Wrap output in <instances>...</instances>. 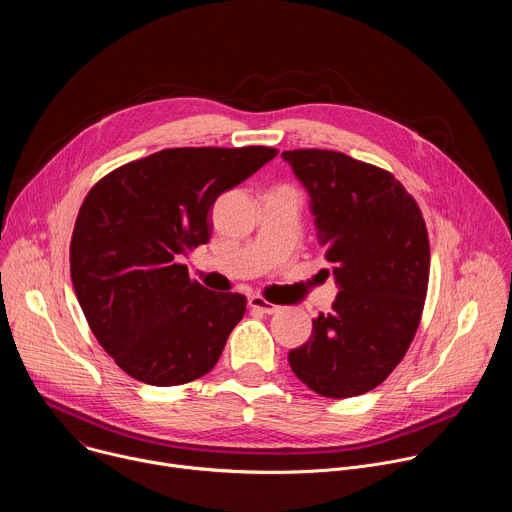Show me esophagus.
<instances>
[{"instance_id":"obj_1","label":"esophagus","mask_w":512,"mask_h":512,"mask_svg":"<svg viewBox=\"0 0 512 512\" xmlns=\"http://www.w3.org/2000/svg\"><path fill=\"white\" fill-rule=\"evenodd\" d=\"M249 306H251L253 310L261 312V314H275V312L279 310V306H275V304L267 302V300H265V298H261V296H253V298L249 300Z\"/></svg>"}]
</instances>
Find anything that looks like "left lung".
Wrapping results in <instances>:
<instances>
[{
    "instance_id": "obj_1",
    "label": "left lung",
    "mask_w": 512,
    "mask_h": 512,
    "mask_svg": "<svg viewBox=\"0 0 512 512\" xmlns=\"http://www.w3.org/2000/svg\"><path fill=\"white\" fill-rule=\"evenodd\" d=\"M312 198L314 223L340 285L310 340L289 350L296 377L322 397L379 387L421 322L429 239L421 208L395 176L332 150L281 154Z\"/></svg>"
}]
</instances>
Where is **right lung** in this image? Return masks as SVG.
<instances>
[{
    "mask_svg": "<svg viewBox=\"0 0 512 512\" xmlns=\"http://www.w3.org/2000/svg\"><path fill=\"white\" fill-rule=\"evenodd\" d=\"M275 156L265 145L170 148L89 190L70 239V279L91 332L129 377L186 385L221 358L247 298L202 287L178 259L208 243L214 200Z\"/></svg>",
    "mask_w": 512,
    "mask_h": 512,
    "instance_id": "right-lung-1",
    "label": "right lung"
}]
</instances>
